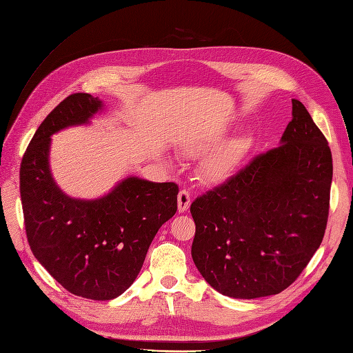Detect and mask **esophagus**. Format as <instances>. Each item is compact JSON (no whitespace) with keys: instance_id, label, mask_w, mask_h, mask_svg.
Returning a JSON list of instances; mask_svg holds the SVG:
<instances>
[{"instance_id":"1","label":"esophagus","mask_w":353,"mask_h":353,"mask_svg":"<svg viewBox=\"0 0 353 353\" xmlns=\"http://www.w3.org/2000/svg\"><path fill=\"white\" fill-rule=\"evenodd\" d=\"M191 205V196L187 190H181L178 194V212L188 210Z\"/></svg>"}]
</instances>
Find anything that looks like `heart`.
Wrapping results in <instances>:
<instances>
[{
  "mask_svg": "<svg viewBox=\"0 0 353 353\" xmlns=\"http://www.w3.org/2000/svg\"><path fill=\"white\" fill-rule=\"evenodd\" d=\"M221 144V138H212L209 141H203L200 144H194L190 148V153L199 156L203 153H208L213 148H216ZM250 141L249 138L239 137L234 140L228 141L219 147L218 150L213 152L201 166V175L209 183H219V181L227 179L232 175L245 156L249 152Z\"/></svg>",
  "mask_w": 353,
  "mask_h": 353,
  "instance_id": "obj_1",
  "label": "heart"
}]
</instances>
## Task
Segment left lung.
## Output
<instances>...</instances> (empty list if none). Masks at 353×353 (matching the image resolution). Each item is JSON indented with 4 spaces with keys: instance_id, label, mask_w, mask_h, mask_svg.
<instances>
[{
    "instance_id": "8db88e82",
    "label": "left lung",
    "mask_w": 353,
    "mask_h": 353,
    "mask_svg": "<svg viewBox=\"0 0 353 353\" xmlns=\"http://www.w3.org/2000/svg\"><path fill=\"white\" fill-rule=\"evenodd\" d=\"M280 145L191 203V256L216 292L234 299L279 294L323 241L333 159L299 100Z\"/></svg>"
}]
</instances>
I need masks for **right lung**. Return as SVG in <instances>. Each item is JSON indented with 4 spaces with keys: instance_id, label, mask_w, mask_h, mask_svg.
Segmentation results:
<instances>
[{
    "instance_id": "add662e5",
    "label": "right lung",
    "mask_w": 353,
    "mask_h": 353,
    "mask_svg": "<svg viewBox=\"0 0 353 353\" xmlns=\"http://www.w3.org/2000/svg\"><path fill=\"white\" fill-rule=\"evenodd\" d=\"M103 101L77 92L39 125L20 165L26 236L38 262L68 292L112 301L135 281L159 228L175 215L178 185L138 176L100 199L63 193L50 169L51 135L87 125Z\"/></svg>"
}]
</instances>
